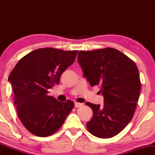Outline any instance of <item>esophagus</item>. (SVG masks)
<instances>
[{
  "label": "esophagus",
  "instance_id": "34e87169",
  "mask_svg": "<svg viewBox=\"0 0 155 155\" xmlns=\"http://www.w3.org/2000/svg\"><path fill=\"white\" fill-rule=\"evenodd\" d=\"M75 107L76 108H79V107H81V106H83L82 104H80V103H75Z\"/></svg>",
  "mask_w": 155,
  "mask_h": 155
}]
</instances>
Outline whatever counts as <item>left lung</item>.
I'll use <instances>...</instances> for the list:
<instances>
[{
    "mask_svg": "<svg viewBox=\"0 0 155 155\" xmlns=\"http://www.w3.org/2000/svg\"><path fill=\"white\" fill-rule=\"evenodd\" d=\"M78 62L90 85H97L104 97L103 106L86 103L93 111L87 124L91 134L101 138L117 136L132 120L140 90L134 61L114 48L79 51Z\"/></svg>",
    "mask_w": 155,
    "mask_h": 155,
    "instance_id": "obj_1",
    "label": "left lung"
}]
</instances>
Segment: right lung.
<instances>
[{
  "label": "right lung",
  "instance_id": "add662e5",
  "mask_svg": "<svg viewBox=\"0 0 155 155\" xmlns=\"http://www.w3.org/2000/svg\"><path fill=\"white\" fill-rule=\"evenodd\" d=\"M77 50L41 48L19 60L8 76L17 114L25 127L39 137L54 134L74 107V102L57 101L49 89L76 59Z\"/></svg>",
  "mask_w": 155,
  "mask_h": 155
}]
</instances>
